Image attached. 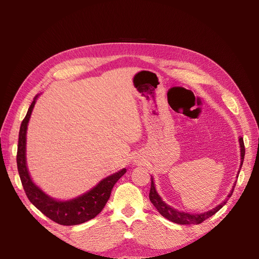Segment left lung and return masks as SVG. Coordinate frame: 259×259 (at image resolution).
I'll list each match as a JSON object with an SVG mask.
<instances>
[{"instance_id":"8db88e82","label":"left lung","mask_w":259,"mask_h":259,"mask_svg":"<svg viewBox=\"0 0 259 259\" xmlns=\"http://www.w3.org/2000/svg\"><path fill=\"white\" fill-rule=\"evenodd\" d=\"M239 144H240V153H241V155H240L241 156L240 169H241V166L243 164V160H244V155H245V148H244V143H243L242 137L239 138ZM239 173H240V170L238 171L237 176L239 175ZM236 183L237 182H234V184L232 186V189L230 190L228 195H227L226 200H224L221 203V204H218L214 208L204 211V213H193V214L186 213V211H184V210H179V209H176L175 207H171L170 205H168L166 202L163 201V199L161 198V195L158 193V191H156L154 179H153L152 176H151V188H150V193H149V199H150L153 206L156 209H158L159 213L163 217H165L166 219H168V221L173 222L175 224H178V225H199V224L204 222L205 219L209 218L210 216H213L215 213H217V211L226 204L227 201H228L229 198L232 195Z\"/></svg>"}]
</instances>
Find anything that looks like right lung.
I'll return each mask as SVG.
<instances>
[{
  "label": "right lung",
  "mask_w": 259,
  "mask_h": 259,
  "mask_svg": "<svg viewBox=\"0 0 259 259\" xmlns=\"http://www.w3.org/2000/svg\"><path fill=\"white\" fill-rule=\"evenodd\" d=\"M38 96L40 95L34 97L32 104L29 107L19 131L17 167L22 187L30 202L53 222L64 226H74L89 222L103 210L110 198L113 186L126 173V168H122L101 179L92 189L72 199L57 200L45 193L31 178L27 166V130Z\"/></svg>",
  "instance_id": "right-lung-1"
}]
</instances>
